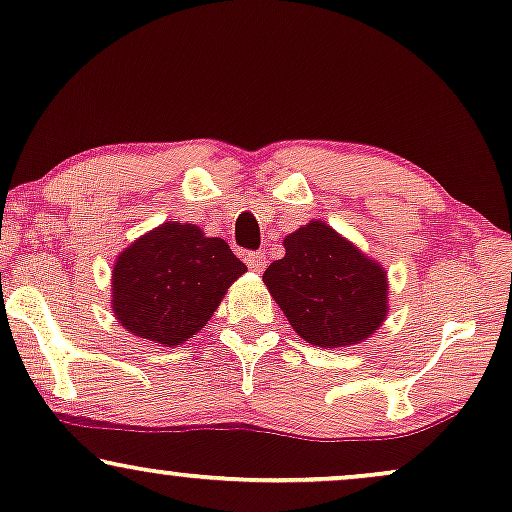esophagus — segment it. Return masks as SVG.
Masks as SVG:
<instances>
[{"mask_svg": "<svg viewBox=\"0 0 512 512\" xmlns=\"http://www.w3.org/2000/svg\"><path fill=\"white\" fill-rule=\"evenodd\" d=\"M244 263H247L254 272H261L265 268V256L261 251H247V254H244Z\"/></svg>", "mask_w": 512, "mask_h": 512, "instance_id": "obj_1", "label": "esophagus"}]
</instances>
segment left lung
<instances>
[{
	"label": "left lung",
	"mask_w": 512,
	"mask_h": 512,
	"mask_svg": "<svg viewBox=\"0 0 512 512\" xmlns=\"http://www.w3.org/2000/svg\"><path fill=\"white\" fill-rule=\"evenodd\" d=\"M286 254L263 282L300 338L317 347H347L387 319V272L321 221L286 235Z\"/></svg>",
	"instance_id": "8db88e82"
}]
</instances>
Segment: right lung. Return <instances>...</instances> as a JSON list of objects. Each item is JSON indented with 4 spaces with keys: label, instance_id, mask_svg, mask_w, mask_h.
Segmentation results:
<instances>
[{
    "label": "right lung",
    "instance_id": "add662e5",
    "mask_svg": "<svg viewBox=\"0 0 512 512\" xmlns=\"http://www.w3.org/2000/svg\"><path fill=\"white\" fill-rule=\"evenodd\" d=\"M247 272L226 240L193 223L167 221L116 258L111 307L137 338L174 347L212 319L228 286Z\"/></svg>",
    "mask_w": 512,
    "mask_h": 512
}]
</instances>
